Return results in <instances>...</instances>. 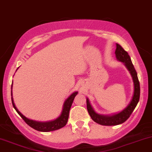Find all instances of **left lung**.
<instances>
[{"label":"left lung","mask_w":152,"mask_h":152,"mask_svg":"<svg viewBox=\"0 0 152 152\" xmlns=\"http://www.w3.org/2000/svg\"><path fill=\"white\" fill-rule=\"evenodd\" d=\"M115 56L117 60L124 63L127 69L129 70V73L132 77L133 86H134V90H133V94L131 98V102L127 105V106L124 110L120 111V113H115L113 115H100L95 112L94 108L91 106L90 101L88 98L86 99L87 102V109L90 114L91 118L93 121L96 122L97 124L104 126H115V125L121 124L124 123L125 121L128 120L130 117L131 113L134 110L136 107L137 103L139 102L140 93V83L137 78V74L135 71L134 66H133L132 62H131V58L126 50H124L120 44H116V50H115Z\"/></svg>","instance_id":"left-lung-1"}]
</instances>
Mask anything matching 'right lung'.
<instances>
[{
  "mask_svg": "<svg viewBox=\"0 0 152 152\" xmlns=\"http://www.w3.org/2000/svg\"><path fill=\"white\" fill-rule=\"evenodd\" d=\"M18 69V68H17ZM12 84L11 87V96H12V102L13 107L15 108L16 111L18 113L21 118L25 121V122L28 125H29L32 129H35L38 131H42V132H48V131H53L58 130L64 127L66 124L69 118V110L72 106V103L74 102L75 96L78 94V92H73L64 101L63 106H62V112L60 113V116L57 117L56 120L48 121V122H39V121H35L28 119L24 116L20 111L18 110L16 107L15 103H14L13 97H12Z\"/></svg>",
  "mask_w": 152,
  "mask_h": 152,
  "instance_id": "1",
  "label": "right lung"
}]
</instances>
